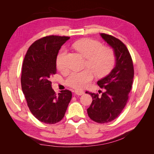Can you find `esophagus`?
Segmentation results:
<instances>
[{
    "label": "esophagus",
    "mask_w": 154,
    "mask_h": 154,
    "mask_svg": "<svg viewBox=\"0 0 154 154\" xmlns=\"http://www.w3.org/2000/svg\"><path fill=\"white\" fill-rule=\"evenodd\" d=\"M84 93H85V92L82 91V90H76L75 91V94L78 96H81L82 94H84Z\"/></svg>",
    "instance_id": "34e87169"
}]
</instances>
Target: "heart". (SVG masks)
Returning <instances> with one entry per match:
<instances>
[{
    "mask_svg": "<svg viewBox=\"0 0 154 154\" xmlns=\"http://www.w3.org/2000/svg\"><path fill=\"white\" fill-rule=\"evenodd\" d=\"M73 47L87 58L85 66L88 68L82 71L69 73L66 80L68 86L80 89L93 80L95 72L98 76H103L112 69L116 60L114 51L104 48L100 42L91 38H83L75 42ZM66 54L67 49L62 48L57 57V67L60 71L66 69Z\"/></svg>",
    "mask_w": 154,
    "mask_h": 154,
    "instance_id": "heart-1",
    "label": "heart"
}]
</instances>
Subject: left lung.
<instances>
[{
    "mask_svg": "<svg viewBox=\"0 0 154 154\" xmlns=\"http://www.w3.org/2000/svg\"><path fill=\"white\" fill-rule=\"evenodd\" d=\"M100 35L113 49L116 64L108 75L97 82L105 89L101 96L87 92L92 97L87 114L94 122L106 123L115 119L125 108L131 91L134 71L131 56L122 42L109 35Z\"/></svg>",
    "mask_w": 154,
    "mask_h": 154,
    "instance_id": "left-lung-1",
    "label": "left lung"
}]
</instances>
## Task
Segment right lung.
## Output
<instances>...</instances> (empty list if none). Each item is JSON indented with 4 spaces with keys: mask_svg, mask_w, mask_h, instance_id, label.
Segmentation results:
<instances>
[{
    "mask_svg": "<svg viewBox=\"0 0 154 154\" xmlns=\"http://www.w3.org/2000/svg\"><path fill=\"white\" fill-rule=\"evenodd\" d=\"M69 36H47L35 41L27 51L22 65L21 85L31 112L40 122L54 124L64 117L72 92L57 94L51 82L57 73V57Z\"/></svg>",
    "mask_w": 154,
    "mask_h": 154,
    "instance_id": "right-lung-1",
    "label": "right lung"
}]
</instances>
